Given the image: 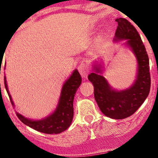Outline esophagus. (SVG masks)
Masks as SVG:
<instances>
[{
	"label": "esophagus",
	"mask_w": 158,
	"mask_h": 158,
	"mask_svg": "<svg viewBox=\"0 0 158 158\" xmlns=\"http://www.w3.org/2000/svg\"><path fill=\"white\" fill-rule=\"evenodd\" d=\"M78 70L79 72L80 73V74L83 78H85L87 77L88 73H89V69H88L87 66L85 64H81L78 66Z\"/></svg>",
	"instance_id": "esophagus-1"
}]
</instances>
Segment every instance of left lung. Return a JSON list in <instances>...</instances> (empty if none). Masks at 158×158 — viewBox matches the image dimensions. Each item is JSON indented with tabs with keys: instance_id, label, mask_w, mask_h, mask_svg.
<instances>
[{
	"instance_id": "obj_1",
	"label": "left lung",
	"mask_w": 158,
	"mask_h": 158,
	"mask_svg": "<svg viewBox=\"0 0 158 158\" xmlns=\"http://www.w3.org/2000/svg\"><path fill=\"white\" fill-rule=\"evenodd\" d=\"M118 27L114 42L125 40L123 46L129 48L137 62L136 79L129 88L115 89L102 75L103 65L98 58L92 64V72L88 79L94 86V95L100 110L107 117L123 119L133 115L148 98L150 90L149 58L142 39L133 25L123 18L115 19Z\"/></svg>"
}]
</instances>
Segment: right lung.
<instances>
[{
  "label": "right lung",
  "instance_id": "right-lung-1",
  "mask_svg": "<svg viewBox=\"0 0 158 158\" xmlns=\"http://www.w3.org/2000/svg\"><path fill=\"white\" fill-rule=\"evenodd\" d=\"M81 83V76L79 71L75 69L63 85L58 105L51 114L39 120L26 118L18 112H16V115L25 125L42 133L57 134L66 131L73 121V99ZM4 84L10 102L14 107V101L8 91L6 77H4Z\"/></svg>",
  "mask_w": 158,
  "mask_h": 158
}]
</instances>
